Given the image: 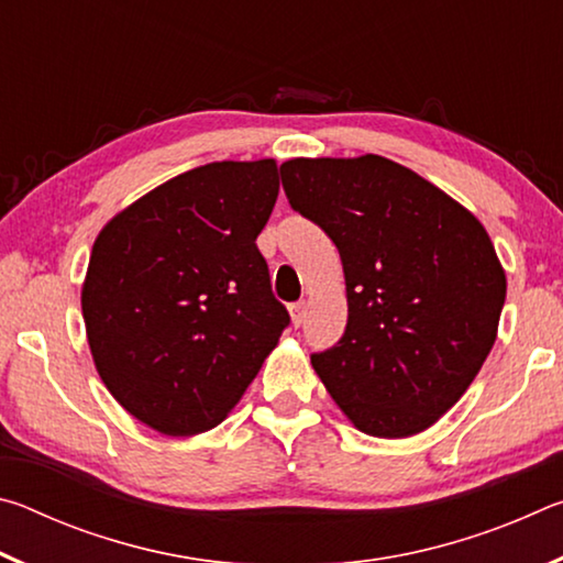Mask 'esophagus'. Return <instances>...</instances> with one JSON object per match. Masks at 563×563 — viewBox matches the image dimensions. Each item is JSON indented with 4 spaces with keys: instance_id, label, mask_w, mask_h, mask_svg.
Returning <instances> with one entry per match:
<instances>
[{
    "instance_id": "esophagus-1",
    "label": "esophagus",
    "mask_w": 563,
    "mask_h": 563,
    "mask_svg": "<svg viewBox=\"0 0 563 563\" xmlns=\"http://www.w3.org/2000/svg\"><path fill=\"white\" fill-rule=\"evenodd\" d=\"M305 312H308V302H292L290 305V318H292V325L300 328L305 322Z\"/></svg>"
}]
</instances>
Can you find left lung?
Returning a JSON list of instances; mask_svg holds the SVG:
<instances>
[{
	"label": "left lung",
	"instance_id": "1",
	"mask_svg": "<svg viewBox=\"0 0 563 563\" xmlns=\"http://www.w3.org/2000/svg\"><path fill=\"white\" fill-rule=\"evenodd\" d=\"M280 178L345 271V335L310 355L322 385L360 432H424L497 340L507 278L487 231L430 180L375 154L292 158Z\"/></svg>",
	"mask_w": 563,
	"mask_h": 563
}]
</instances>
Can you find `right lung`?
<instances>
[{
    "mask_svg": "<svg viewBox=\"0 0 563 563\" xmlns=\"http://www.w3.org/2000/svg\"><path fill=\"white\" fill-rule=\"evenodd\" d=\"M278 188L273 158L216 161L123 208L93 243L81 288L93 365L151 430L221 424L288 328L255 245Z\"/></svg>",
    "mask_w": 563,
    "mask_h": 563,
    "instance_id": "1",
    "label": "right lung"
}]
</instances>
